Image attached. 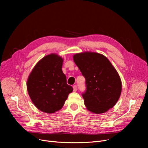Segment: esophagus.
Instances as JSON below:
<instances>
[{
	"label": "esophagus",
	"instance_id": "obj_1",
	"mask_svg": "<svg viewBox=\"0 0 148 148\" xmlns=\"http://www.w3.org/2000/svg\"><path fill=\"white\" fill-rule=\"evenodd\" d=\"M73 90H74V92L77 91V86H75V85H74L73 86Z\"/></svg>",
	"mask_w": 148,
	"mask_h": 148
}]
</instances>
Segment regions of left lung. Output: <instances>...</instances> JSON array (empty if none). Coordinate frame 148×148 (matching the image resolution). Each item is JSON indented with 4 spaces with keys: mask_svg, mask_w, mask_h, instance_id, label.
I'll use <instances>...</instances> for the list:
<instances>
[{
    "mask_svg": "<svg viewBox=\"0 0 148 148\" xmlns=\"http://www.w3.org/2000/svg\"><path fill=\"white\" fill-rule=\"evenodd\" d=\"M73 60L86 79V90L82 96L87 109L101 114L113 107L121 96L122 82L109 60L91 51L75 54Z\"/></svg>",
    "mask_w": 148,
    "mask_h": 148,
    "instance_id": "obj_1",
    "label": "left lung"
}]
</instances>
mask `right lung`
<instances>
[{
	"mask_svg": "<svg viewBox=\"0 0 148 148\" xmlns=\"http://www.w3.org/2000/svg\"><path fill=\"white\" fill-rule=\"evenodd\" d=\"M64 59L55 53L42 58L27 80L29 95L35 107L46 113H54L64 106L72 86L66 83L62 70Z\"/></svg>",
	"mask_w": 148,
	"mask_h": 148,
	"instance_id": "add662e5",
	"label": "right lung"
}]
</instances>
